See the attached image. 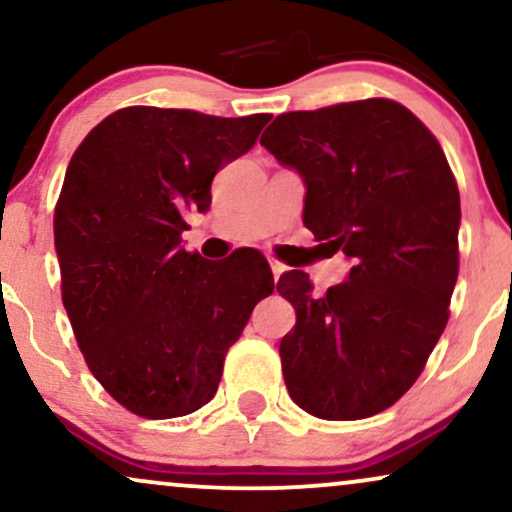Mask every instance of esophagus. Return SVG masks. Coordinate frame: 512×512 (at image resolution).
<instances>
[{
	"mask_svg": "<svg viewBox=\"0 0 512 512\" xmlns=\"http://www.w3.org/2000/svg\"><path fill=\"white\" fill-rule=\"evenodd\" d=\"M269 267H271V274H274L276 281H278V276H281L283 271H286V267H283V264L278 262V260H274V257H269Z\"/></svg>",
	"mask_w": 512,
	"mask_h": 512,
	"instance_id": "esophagus-1",
	"label": "esophagus"
}]
</instances>
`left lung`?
<instances>
[{
  "mask_svg": "<svg viewBox=\"0 0 512 512\" xmlns=\"http://www.w3.org/2000/svg\"><path fill=\"white\" fill-rule=\"evenodd\" d=\"M260 144L302 177L304 226L354 264L323 297L304 271L278 278L297 316L278 347L290 399L323 420L375 416L416 383L449 321L461 198L446 155L390 99L283 113Z\"/></svg>",
  "mask_w": 512,
  "mask_h": 512,
  "instance_id": "left-lung-1",
  "label": "left lung"
}]
</instances>
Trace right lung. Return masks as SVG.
Returning a JSON list of instances; mask_svg holds the SVG:
<instances>
[{
	"label": "right lung",
	"instance_id": "right-lung-1",
	"mask_svg": "<svg viewBox=\"0 0 512 512\" xmlns=\"http://www.w3.org/2000/svg\"><path fill=\"white\" fill-rule=\"evenodd\" d=\"M269 120L132 106L101 120L70 158L54 212L63 307L89 371L141 418L208 404L226 352L274 293L257 250L210 262L181 245L186 215L210 210L215 174Z\"/></svg>",
	"mask_w": 512,
	"mask_h": 512
}]
</instances>
